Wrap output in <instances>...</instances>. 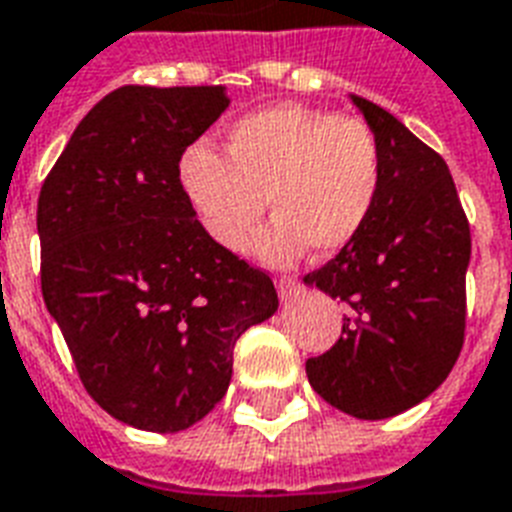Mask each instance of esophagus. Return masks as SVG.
<instances>
[{"label": "esophagus", "mask_w": 512, "mask_h": 512, "mask_svg": "<svg viewBox=\"0 0 512 512\" xmlns=\"http://www.w3.org/2000/svg\"><path fill=\"white\" fill-rule=\"evenodd\" d=\"M275 285H277V293H280V299H291L293 293H296V280L288 275L275 277Z\"/></svg>", "instance_id": "esophagus-1"}]
</instances>
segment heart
<instances>
[{
	"instance_id": "obj_1",
	"label": "heart",
	"mask_w": 512,
	"mask_h": 512,
	"mask_svg": "<svg viewBox=\"0 0 512 512\" xmlns=\"http://www.w3.org/2000/svg\"><path fill=\"white\" fill-rule=\"evenodd\" d=\"M178 184L202 235L229 253L248 248L269 200L277 216L256 253L288 264L307 245L339 253L358 240L382 192V149L358 117L277 104L229 128L227 157L189 146Z\"/></svg>"
}]
</instances>
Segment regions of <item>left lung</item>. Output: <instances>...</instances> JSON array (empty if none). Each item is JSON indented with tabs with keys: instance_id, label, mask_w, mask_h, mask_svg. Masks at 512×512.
<instances>
[{
	"instance_id": "left-lung-1",
	"label": "left lung",
	"mask_w": 512,
	"mask_h": 512,
	"mask_svg": "<svg viewBox=\"0 0 512 512\" xmlns=\"http://www.w3.org/2000/svg\"><path fill=\"white\" fill-rule=\"evenodd\" d=\"M382 149V192L358 240L304 275L347 304L339 342L307 360L320 398L358 419L417 406L465 342L470 224L449 165L382 106L352 95Z\"/></svg>"
}]
</instances>
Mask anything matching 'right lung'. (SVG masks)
Masks as SVG:
<instances>
[{"mask_svg": "<svg viewBox=\"0 0 512 512\" xmlns=\"http://www.w3.org/2000/svg\"><path fill=\"white\" fill-rule=\"evenodd\" d=\"M227 106L221 85L117 87L39 192L47 312L90 398L149 433L200 422L237 339L277 310L267 272L202 235L178 184L186 146Z\"/></svg>", "mask_w": 512, "mask_h": 512, "instance_id": "1", "label": "right lung"}]
</instances>
